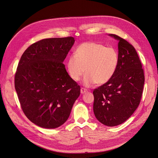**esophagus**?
<instances>
[{"mask_svg": "<svg viewBox=\"0 0 158 158\" xmlns=\"http://www.w3.org/2000/svg\"><path fill=\"white\" fill-rule=\"evenodd\" d=\"M87 89H85V88H81V94H84V93H87Z\"/></svg>", "mask_w": 158, "mask_h": 158, "instance_id": "esophagus-1", "label": "esophagus"}]
</instances>
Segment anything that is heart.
Wrapping results in <instances>:
<instances>
[{
  "label": "heart",
  "instance_id": "heart-1",
  "mask_svg": "<svg viewBox=\"0 0 158 158\" xmlns=\"http://www.w3.org/2000/svg\"><path fill=\"white\" fill-rule=\"evenodd\" d=\"M118 64L119 56L114 48L90 42L80 45L75 54L69 57L67 68L74 81H78L85 71L84 84L90 86L108 82L115 74Z\"/></svg>",
  "mask_w": 158,
  "mask_h": 158
}]
</instances>
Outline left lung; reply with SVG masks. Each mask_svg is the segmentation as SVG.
<instances>
[{
    "label": "left lung",
    "mask_w": 158,
    "mask_h": 158,
    "mask_svg": "<svg viewBox=\"0 0 158 158\" xmlns=\"http://www.w3.org/2000/svg\"><path fill=\"white\" fill-rule=\"evenodd\" d=\"M119 40V64L113 77L93 90V111L104 125L114 127L127 121L140 104L145 76L134 47L122 37Z\"/></svg>",
    "instance_id": "left-lung-1"
}]
</instances>
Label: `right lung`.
Segmentation results:
<instances>
[{
	"label": "right lung",
	"mask_w": 158,
	"mask_h": 158,
	"mask_svg": "<svg viewBox=\"0 0 158 158\" xmlns=\"http://www.w3.org/2000/svg\"><path fill=\"white\" fill-rule=\"evenodd\" d=\"M74 41L71 36L40 40L24 52L18 64L15 86L20 106L40 127L64 124L80 95V86L63 64Z\"/></svg>",
	"instance_id": "add662e5"
}]
</instances>
